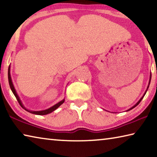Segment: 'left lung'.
I'll use <instances>...</instances> for the list:
<instances>
[{"instance_id":"left-lung-1","label":"left lung","mask_w":157,"mask_h":157,"mask_svg":"<svg viewBox=\"0 0 157 157\" xmlns=\"http://www.w3.org/2000/svg\"><path fill=\"white\" fill-rule=\"evenodd\" d=\"M151 77H152V75H151V74H150V82H149V85H150V80H151ZM149 85H148V86H147V90H146V91H145V94H144V95H143V96L141 98H140V99L139 100V102H138L137 103H136V105H134V106H133V107H132V108H130L129 109H128V110H127V111H129V110H131V109H134V107H136V106L138 105H139V103L140 102V101H141L142 100V99H143V97H144V95H145V94H146V92H147V89H148V87H149Z\"/></svg>"}]
</instances>
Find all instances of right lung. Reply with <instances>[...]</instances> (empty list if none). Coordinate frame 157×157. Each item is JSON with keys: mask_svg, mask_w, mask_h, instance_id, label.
<instances>
[{"mask_svg": "<svg viewBox=\"0 0 157 157\" xmlns=\"http://www.w3.org/2000/svg\"><path fill=\"white\" fill-rule=\"evenodd\" d=\"M8 80H9V84H10V89H11L12 91L13 94H14V95H15L16 98H17V100H18V103H19L20 105L22 107L23 109H25V110H26L27 111H28V112H30L31 113H33V114H36V115H46V114H48L52 112L53 111H55V109H57L59 107V106L61 105H62L63 102H64V99L62 100V101H60V102H59L58 103H57L56 105H55L54 106H52V107H50L49 109H46V110H43V111H30V110H28L27 109L24 107V106H23V105L22 104V102H21V101L20 100L19 97H18V95L17 94V91H16L15 90V88L14 86V85H13V83H12V78H11V75H10V65L9 66L8 68Z\"/></svg>", "mask_w": 157, "mask_h": 157, "instance_id": "1", "label": "right lung"}]
</instances>
